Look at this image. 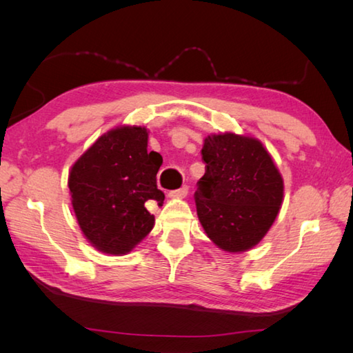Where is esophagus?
I'll return each instance as SVG.
<instances>
[{
  "label": "esophagus",
  "instance_id": "34e87169",
  "mask_svg": "<svg viewBox=\"0 0 353 353\" xmlns=\"http://www.w3.org/2000/svg\"><path fill=\"white\" fill-rule=\"evenodd\" d=\"M167 196H168V199H185L186 196H188V186H182L181 190L170 191Z\"/></svg>",
  "mask_w": 353,
  "mask_h": 353
}]
</instances>
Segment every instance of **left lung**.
<instances>
[{
	"mask_svg": "<svg viewBox=\"0 0 353 353\" xmlns=\"http://www.w3.org/2000/svg\"><path fill=\"white\" fill-rule=\"evenodd\" d=\"M201 156L200 224L221 250H250L267 235L283 201V179L272 154L256 138L224 132L208 134Z\"/></svg>",
	"mask_w": 353,
	"mask_h": 353,
	"instance_id": "1",
	"label": "left lung"
}]
</instances>
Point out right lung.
Here are the masks:
<instances>
[{
	"instance_id": "add662e5",
	"label": "right lung",
	"mask_w": 353,
	"mask_h": 353,
	"mask_svg": "<svg viewBox=\"0 0 353 353\" xmlns=\"http://www.w3.org/2000/svg\"><path fill=\"white\" fill-rule=\"evenodd\" d=\"M147 142L144 125L115 127L70 170L68 188L80 230L103 253L132 252L154 226L145 203H163L156 183L162 156L148 152Z\"/></svg>"
}]
</instances>
